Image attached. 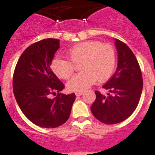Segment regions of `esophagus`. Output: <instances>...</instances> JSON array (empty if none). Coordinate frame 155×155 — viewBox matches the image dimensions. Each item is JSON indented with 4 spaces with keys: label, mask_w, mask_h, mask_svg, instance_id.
<instances>
[{
    "label": "esophagus",
    "mask_w": 155,
    "mask_h": 155,
    "mask_svg": "<svg viewBox=\"0 0 155 155\" xmlns=\"http://www.w3.org/2000/svg\"><path fill=\"white\" fill-rule=\"evenodd\" d=\"M83 93H84V91H77L75 94H76L77 96H81V94H83Z\"/></svg>",
    "instance_id": "obj_1"
}]
</instances>
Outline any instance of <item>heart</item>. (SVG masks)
Here are the masks:
<instances>
[{
	"mask_svg": "<svg viewBox=\"0 0 155 155\" xmlns=\"http://www.w3.org/2000/svg\"><path fill=\"white\" fill-rule=\"evenodd\" d=\"M69 61L55 57L51 69L62 79H68L74 72V65L80 64L81 72L73 77L68 83L70 91H83L98 80H108L116 68V53L109 43L99 41H86L71 47L66 53Z\"/></svg>",
	"mask_w": 155,
	"mask_h": 155,
	"instance_id": "1",
	"label": "heart"
}]
</instances>
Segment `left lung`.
<instances>
[{"instance_id":"obj_1","label":"left lung","mask_w":155,"mask_h":155,"mask_svg":"<svg viewBox=\"0 0 155 155\" xmlns=\"http://www.w3.org/2000/svg\"><path fill=\"white\" fill-rule=\"evenodd\" d=\"M118 65L114 74L102 87L109 93L105 96L95 91L96 98L91 106L92 114L105 124H116L127 120L139 103L143 78L136 57L127 44L115 39Z\"/></svg>"}]
</instances>
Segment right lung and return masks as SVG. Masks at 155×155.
I'll return each mask as SVG.
<instances>
[{
    "instance_id": "right-lung-1",
    "label": "right lung",
    "mask_w": 155,
    "mask_h": 155,
    "mask_svg": "<svg viewBox=\"0 0 155 155\" xmlns=\"http://www.w3.org/2000/svg\"><path fill=\"white\" fill-rule=\"evenodd\" d=\"M60 40L45 39L25 49L16 64L13 91L27 119L43 128H56L69 118L75 94L60 93L64 84L50 69ZM58 92L57 97L50 98Z\"/></svg>"
}]
</instances>
